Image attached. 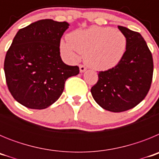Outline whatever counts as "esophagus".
Returning a JSON list of instances; mask_svg holds the SVG:
<instances>
[{
  "label": "esophagus",
  "mask_w": 159,
  "mask_h": 159,
  "mask_svg": "<svg viewBox=\"0 0 159 159\" xmlns=\"http://www.w3.org/2000/svg\"><path fill=\"white\" fill-rule=\"evenodd\" d=\"M79 67H80V72H84V71H85L87 70V67L84 65H83V64H80Z\"/></svg>",
  "instance_id": "esophagus-1"
}]
</instances>
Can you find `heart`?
<instances>
[{
  "label": "heart",
  "mask_w": 159,
  "mask_h": 159,
  "mask_svg": "<svg viewBox=\"0 0 159 159\" xmlns=\"http://www.w3.org/2000/svg\"><path fill=\"white\" fill-rule=\"evenodd\" d=\"M127 48V38L123 32L99 26L75 31L67 36V41L60 43V50L66 58L76 60L79 53H82L88 66L101 71L117 65Z\"/></svg>",
  "instance_id": "obj_1"
}]
</instances>
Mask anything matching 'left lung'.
<instances>
[{"mask_svg": "<svg viewBox=\"0 0 159 159\" xmlns=\"http://www.w3.org/2000/svg\"><path fill=\"white\" fill-rule=\"evenodd\" d=\"M127 38L124 57L116 66L98 73L91 89L95 102L103 109L123 112L137 106L151 88L154 71L151 52L139 32L118 26Z\"/></svg>", "mask_w": 159, "mask_h": 159, "instance_id": "1", "label": "left lung"}]
</instances>
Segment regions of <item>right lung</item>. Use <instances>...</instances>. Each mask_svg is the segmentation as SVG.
<instances>
[{"mask_svg": "<svg viewBox=\"0 0 159 159\" xmlns=\"http://www.w3.org/2000/svg\"><path fill=\"white\" fill-rule=\"evenodd\" d=\"M67 22L40 20L20 29L7 51L4 63L11 95L31 109H44L62 95L67 79L78 75V66L64 64L60 40Z\"/></svg>", "mask_w": 159, "mask_h": 159, "instance_id": "right-lung-1", "label": "right lung"}]
</instances>
